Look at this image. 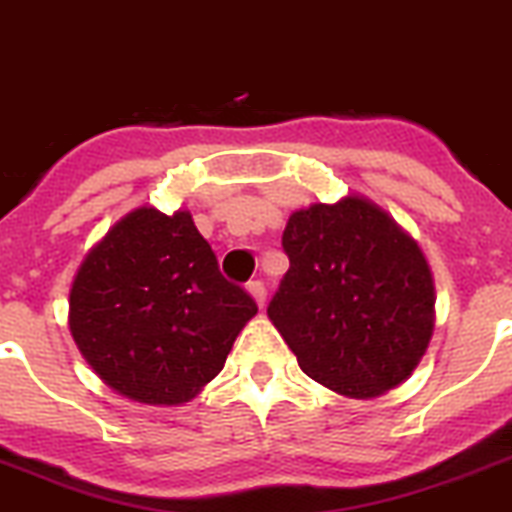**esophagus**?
Returning a JSON list of instances; mask_svg holds the SVG:
<instances>
[{
    "mask_svg": "<svg viewBox=\"0 0 512 512\" xmlns=\"http://www.w3.org/2000/svg\"><path fill=\"white\" fill-rule=\"evenodd\" d=\"M247 293L252 295V300H255L257 305H265V298H267V290H265V285L260 283V280H252L250 285H247Z\"/></svg>",
    "mask_w": 512,
    "mask_h": 512,
    "instance_id": "esophagus-1",
    "label": "esophagus"
}]
</instances>
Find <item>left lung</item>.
I'll list each match as a JSON object with an SVG mask.
<instances>
[{"label":"left lung","instance_id":"8db88e82","mask_svg":"<svg viewBox=\"0 0 512 512\" xmlns=\"http://www.w3.org/2000/svg\"><path fill=\"white\" fill-rule=\"evenodd\" d=\"M290 260L267 318L313 381L376 399L412 376L434 331V278L422 247L361 194L290 214Z\"/></svg>","mask_w":512,"mask_h":512}]
</instances>
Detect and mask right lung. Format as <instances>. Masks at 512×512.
<instances>
[{
	"instance_id": "1",
	"label": "right lung",
	"mask_w": 512,
	"mask_h": 512,
	"mask_svg": "<svg viewBox=\"0 0 512 512\" xmlns=\"http://www.w3.org/2000/svg\"><path fill=\"white\" fill-rule=\"evenodd\" d=\"M257 305L219 272L186 209L138 207L85 255L70 333L90 369L148 407L191 401L224 369Z\"/></svg>"
}]
</instances>
